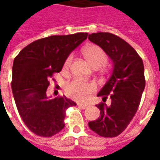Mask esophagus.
I'll return each mask as SVG.
<instances>
[{
  "instance_id": "1",
  "label": "esophagus",
  "mask_w": 160,
  "mask_h": 160,
  "mask_svg": "<svg viewBox=\"0 0 160 160\" xmlns=\"http://www.w3.org/2000/svg\"><path fill=\"white\" fill-rule=\"evenodd\" d=\"M78 106H79L80 108H81V109H86V108L88 107L89 105L86 104H78Z\"/></svg>"
}]
</instances>
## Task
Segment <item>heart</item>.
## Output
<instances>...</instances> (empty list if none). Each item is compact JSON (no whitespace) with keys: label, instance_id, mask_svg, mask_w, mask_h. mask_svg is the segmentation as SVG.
Returning a JSON list of instances; mask_svg holds the SVG:
<instances>
[{"label":"heart","instance_id":"1","mask_svg":"<svg viewBox=\"0 0 160 160\" xmlns=\"http://www.w3.org/2000/svg\"><path fill=\"white\" fill-rule=\"evenodd\" d=\"M84 55L87 61L96 68L104 66L107 62L108 56L101 47L95 44L88 45L84 49ZM73 60V55L67 57L63 65L64 69H68ZM96 90V86L93 82H87L81 80H73L67 83L65 91L68 96L74 100L86 101Z\"/></svg>","mask_w":160,"mask_h":160}]
</instances>
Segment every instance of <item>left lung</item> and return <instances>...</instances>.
<instances>
[{"instance_id": "left-lung-1", "label": "left lung", "mask_w": 160, "mask_h": 160, "mask_svg": "<svg viewBox=\"0 0 160 160\" xmlns=\"http://www.w3.org/2000/svg\"><path fill=\"white\" fill-rule=\"evenodd\" d=\"M106 52L114 64L111 77L98 93L103 102L97 104L100 117L89 122V128L102 137H116L122 133L136 113L146 80L141 57L126 41L109 32L88 36ZM112 103L108 106L106 99Z\"/></svg>"}]
</instances>
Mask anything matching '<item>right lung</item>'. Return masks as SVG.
Masks as SVG:
<instances>
[{"mask_svg":"<svg viewBox=\"0 0 160 160\" xmlns=\"http://www.w3.org/2000/svg\"><path fill=\"white\" fill-rule=\"evenodd\" d=\"M88 33L55 35L36 40L18 54L12 65V91L24 123L38 136L51 137L62 129L66 110L76 104L65 96L46 95L49 79Z\"/></svg>","mask_w":160,"mask_h":160,"instance_id":"1","label":"right lung"}]
</instances>
